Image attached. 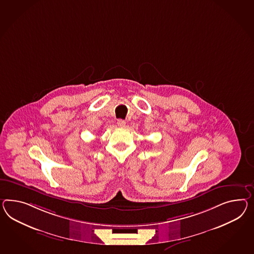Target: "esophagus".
<instances>
[{
	"mask_svg": "<svg viewBox=\"0 0 254 254\" xmlns=\"http://www.w3.org/2000/svg\"><path fill=\"white\" fill-rule=\"evenodd\" d=\"M117 124L119 127L124 128V127H125V124H126V123H125V121H124V120H119V121H118Z\"/></svg>",
	"mask_w": 254,
	"mask_h": 254,
	"instance_id": "obj_1",
	"label": "esophagus"
}]
</instances>
